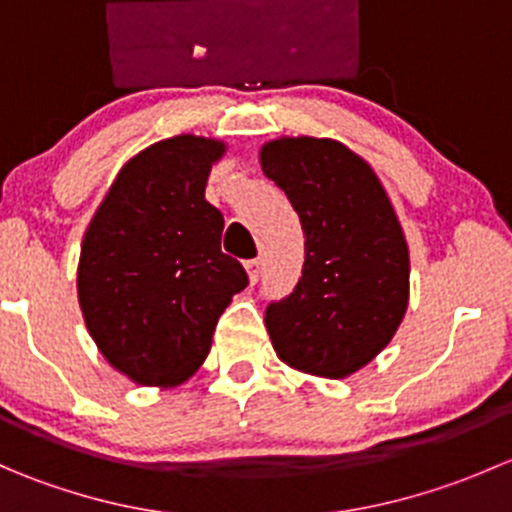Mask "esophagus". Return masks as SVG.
Here are the masks:
<instances>
[{
  "mask_svg": "<svg viewBox=\"0 0 512 512\" xmlns=\"http://www.w3.org/2000/svg\"><path fill=\"white\" fill-rule=\"evenodd\" d=\"M245 267H247V275H250V282L252 285H255L257 280H260V272H262V260H247L245 262Z\"/></svg>",
  "mask_w": 512,
  "mask_h": 512,
  "instance_id": "esophagus-1",
  "label": "esophagus"
}]
</instances>
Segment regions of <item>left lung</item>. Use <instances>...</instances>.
<instances>
[{
  "label": "left lung",
  "instance_id": "1",
  "mask_svg": "<svg viewBox=\"0 0 512 512\" xmlns=\"http://www.w3.org/2000/svg\"><path fill=\"white\" fill-rule=\"evenodd\" d=\"M260 163L304 230L302 277L265 312L272 347L292 369L344 379L391 342L409 307L404 230L369 163L339 141L280 138Z\"/></svg>",
  "mask_w": 512,
  "mask_h": 512
}]
</instances>
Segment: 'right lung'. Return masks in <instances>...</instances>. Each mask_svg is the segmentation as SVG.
Instances as JSON below:
<instances>
[{
    "label": "right lung",
    "mask_w": 512,
    "mask_h": 512,
    "mask_svg": "<svg viewBox=\"0 0 512 512\" xmlns=\"http://www.w3.org/2000/svg\"><path fill=\"white\" fill-rule=\"evenodd\" d=\"M223 141L175 136L128 160L98 205L79 260V304L108 364L143 386L198 371L247 272L220 250L223 213L205 200Z\"/></svg>",
    "instance_id": "add662e5"
}]
</instances>
